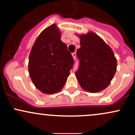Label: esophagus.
Segmentation results:
<instances>
[{
  "label": "esophagus",
  "instance_id": "obj_1",
  "mask_svg": "<svg viewBox=\"0 0 135 135\" xmlns=\"http://www.w3.org/2000/svg\"><path fill=\"white\" fill-rule=\"evenodd\" d=\"M72 55L73 58H74V60H75V58H76V52H73V53L72 54Z\"/></svg>",
  "mask_w": 135,
  "mask_h": 135
}]
</instances>
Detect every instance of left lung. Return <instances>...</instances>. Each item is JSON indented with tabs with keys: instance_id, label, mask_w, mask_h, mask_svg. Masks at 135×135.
I'll return each mask as SVG.
<instances>
[{
	"instance_id": "obj_1",
	"label": "left lung",
	"mask_w": 135,
	"mask_h": 135,
	"mask_svg": "<svg viewBox=\"0 0 135 135\" xmlns=\"http://www.w3.org/2000/svg\"><path fill=\"white\" fill-rule=\"evenodd\" d=\"M80 47L77 51L79 61L75 72L83 89L101 91L110 84L117 69V60L110 47L97 34L89 32L80 36Z\"/></svg>"
}]
</instances>
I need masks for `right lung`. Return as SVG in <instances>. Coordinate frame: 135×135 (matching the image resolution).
<instances>
[{
    "instance_id": "right-lung-1",
    "label": "right lung",
    "mask_w": 135,
    "mask_h": 135,
    "mask_svg": "<svg viewBox=\"0 0 135 135\" xmlns=\"http://www.w3.org/2000/svg\"><path fill=\"white\" fill-rule=\"evenodd\" d=\"M56 25L46 28L34 43L29 56L28 71L34 85L46 94L61 90L72 69L74 60L61 41Z\"/></svg>"
}]
</instances>
